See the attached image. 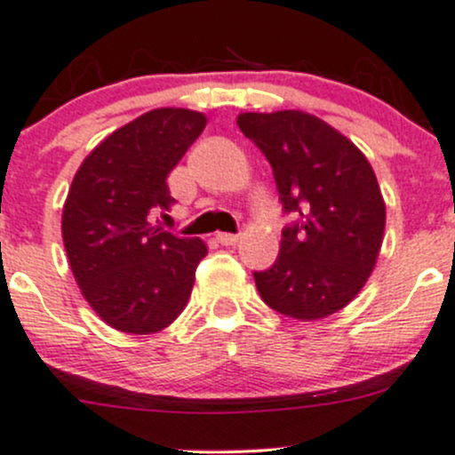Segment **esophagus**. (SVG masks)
Segmentation results:
<instances>
[{
  "label": "esophagus",
  "instance_id": "esophagus-1",
  "mask_svg": "<svg viewBox=\"0 0 455 455\" xmlns=\"http://www.w3.org/2000/svg\"><path fill=\"white\" fill-rule=\"evenodd\" d=\"M215 240H218L222 246H233V244H237V240H240V237L233 235V233H218V237H215Z\"/></svg>",
  "mask_w": 455,
  "mask_h": 455
}]
</instances>
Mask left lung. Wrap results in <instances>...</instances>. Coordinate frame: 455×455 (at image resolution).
Returning a JSON list of instances; mask_svg holds the SVG:
<instances>
[{"label":"left lung","instance_id":"left-lung-1","mask_svg":"<svg viewBox=\"0 0 455 455\" xmlns=\"http://www.w3.org/2000/svg\"><path fill=\"white\" fill-rule=\"evenodd\" d=\"M237 125L273 167L283 211L297 215L275 264L253 273L261 299L299 321L339 313L365 286L383 244L374 169L341 132L299 109L246 112Z\"/></svg>","mask_w":455,"mask_h":455}]
</instances>
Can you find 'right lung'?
I'll return each instance as SVG.
<instances>
[{
  "mask_svg": "<svg viewBox=\"0 0 455 455\" xmlns=\"http://www.w3.org/2000/svg\"><path fill=\"white\" fill-rule=\"evenodd\" d=\"M204 125L194 109H151L96 145L68 191L61 231L70 268L92 310L121 332H160L189 301L206 244L149 215L176 202L167 176Z\"/></svg>",
  "mask_w": 455,
  "mask_h": 455,
  "instance_id": "right-lung-1",
  "label": "right lung"
}]
</instances>
